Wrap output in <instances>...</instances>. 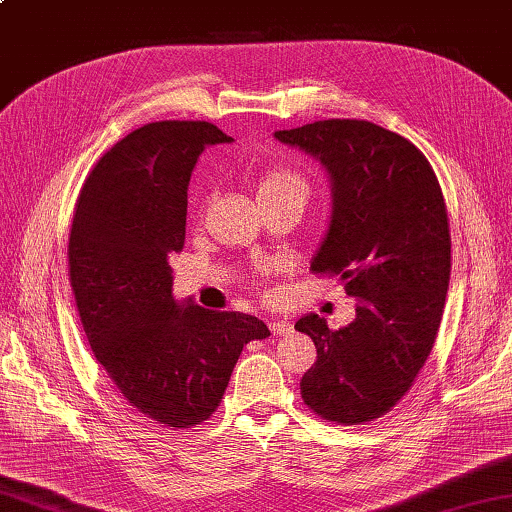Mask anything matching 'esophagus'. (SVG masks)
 Instances as JSON below:
<instances>
[{
	"instance_id": "34e87169",
	"label": "esophagus",
	"mask_w": 512,
	"mask_h": 512,
	"mask_svg": "<svg viewBox=\"0 0 512 512\" xmlns=\"http://www.w3.org/2000/svg\"><path fill=\"white\" fill-rule=\"evenodd\" d=\"M268 328H270V333H273V335L282 337V335H288L290 330H293V324L286 322V319H273V322L268 324Z\"/></svg>"
}]
</instances>
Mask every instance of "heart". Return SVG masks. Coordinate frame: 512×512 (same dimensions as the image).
<instances>
[{
	"mask_svg": "<svg viewBox=\"0 0 512 512\" xmlns=\"http://www.w3.org/2000/svg\"><path fill=\"white\" fill-rule=\"evenodd\" d=\"M268 195H290L306 202L308 184L302 175L295 173V170L275 166V168L264 170L257 184V197H268Z\"/></svg>",
	"mask_w": 512,
	"mask_h": 512,
	"instance_id": "heart-1",
	"label": "heart"
}]
</instances>
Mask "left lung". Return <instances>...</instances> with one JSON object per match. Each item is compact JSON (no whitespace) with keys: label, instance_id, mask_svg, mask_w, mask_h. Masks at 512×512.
Instances as JSON below:
<instances>
[{"label":"left lung","instance_id":"1","mask_svg":"<svg viewBox=\"0 0 512 512\" xmlns=\"http://www.w3.org/2000/svg\"><path fill=\"white\" fill-rule=\"evenodd\" d=\"M275 139L326 170L330 219L310 268L337 275L357 302L339 330L315 313L295 324L317 348L302 397L328 422H373L413 386L442 322L450 279L442 188L422 150L364 119H324Z\"/></svg>","mask_w":512,"mask_h":512}]
</instances>
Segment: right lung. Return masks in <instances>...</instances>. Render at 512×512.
<instances>
[{
    "mask_svg": "<svg viewBox=\"0 0 512 512\" xmlns=\"http://www.w3.org/2000/svg\"><path fill=\"white\" fill-rule=\"evenodd\" d=\"M228 142L208 122L133 130L90 170L70 228V286L97 362L137 413L173 428L213 415L242 348L270 335L253 315L173 297L190 173Z\"/></svg>",
    "mask_w": 512,
    "mask_h": 512,
    "instance_id": "right-lung-1",
    "label": "right lung"
}]
</instances>
